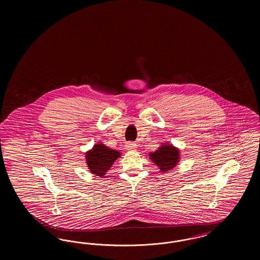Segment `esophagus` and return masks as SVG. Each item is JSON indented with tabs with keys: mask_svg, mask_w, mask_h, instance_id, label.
Segmentation results:
<instances>
[{
	"mask_svg": "<svg viewBox=\"0 0 260 260\" xmlns=\"http://www.w3.org/2000/svg\"><path fill=\"white\" fill-rule=\"evenodd\" d=\"M125 148L127 149V150H136L137 148V144L135 143V142H127L125 144Z\"/></svg>",
	"mask_w": 260,
	"mask_h": 260,
	"instance_id": "obj_1",
	"label": "esophagus"
}]
</instances>
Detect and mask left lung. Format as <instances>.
Instances as JSON below:
<instances>
[{
    "label": "left lung",
    "mask_w": 260,
    "mask_h": 260,
    "mask_svg": "<svg viewBox=\"0 0 260 260\" xmlns=\"http://www.w3.org/2000/svg\"><path fill=\"white\" fill-rule=\"evenodd\" d=\"M150 159L155 162L161 172H167L173 169L179 159V150L173 147V145L165 144L150 154Z\"/></svg>",
    "instance_id": "1"
}]
</instances>
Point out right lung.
Instances as JSON below:
<instances>
[{"label": "right lung", "mask_w": 260, "mask_h": 260, "mask_svg": "<svg viewBox=\"0 0 260 260\" xmlns=\"http://www.w3.org/2000/svg\"><path fill=\"white\" fill-rule=\"evenodd\" d=\"M120 156L121 153L118 151L108 148L101 143L96 144L86 154L87 168L91 173L103 176Z\"/></svg>", "instance_id": "1"}]
</instances>
